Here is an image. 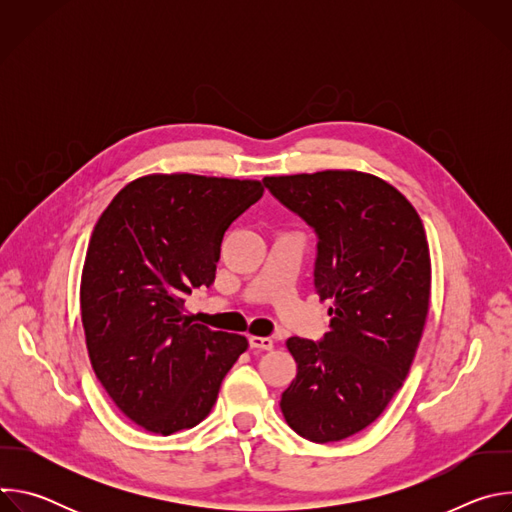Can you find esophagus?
Wrapping results in <instances>:
<instances>
[{"instance_id":"esophagus-1","label":"esophagus","mask_w":512,"mask_h":512,"mask_svg":"<svg viewBox=\"0 0 512 512\" xmlns=\"http://www.w3.org/2000/svg\"><path fill=\"white\" fill-rule=\"evenodd\" d=\"M249 344H251V348H257V350H271L273 348V340L265 338V336H249Z\"/></svg>"}]
</instances>
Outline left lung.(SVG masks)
<instances>
[{
    "mask_svg": "<svg viewBox=\"0 0 512 512\" xmlns=\"http://www.w3.org/2000/svg\"><path fill=\"white\" fill-rule=\"evenodd\" d=\"M263 182L314 227L316 294L332 304L322 342H285L298 375L279 407L306 440L340 442L385 411L411 369L429 310L425 229L395 186L367 172L324 170Z\"/></svg>",
    "mask_w": 512,
    "mask_h": 512,
    "instance_id": "1",
    "label": "left lung"
}]
</instances>
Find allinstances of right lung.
Instances as JSON below:
<instances>
[{
  "label": "right lung",
  "mask_w": 512,
  "mask_h": 512,
  "mask_svg": "<svg viewBox=\"0 0 512 512\" xmlns=\"http://www.w3.org/2000/svg\"><path fill=\"white\" fill-rule=\"evenodd\" d=\"M263 196L259 180L148 174L99 216L81 277L93 371L125 417L172 435L198 425L249 348L192 324L184 300L214 281L223 237Z\"/></svg>",
  "instance_id": "obj_1"
}]
</instances>
